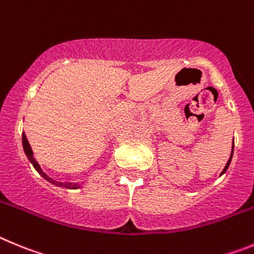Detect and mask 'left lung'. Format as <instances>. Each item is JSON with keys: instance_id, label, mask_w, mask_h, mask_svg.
Listing matches in <instances>:
<instances>
[{"instance_id": "1", "label": "left lung", "mask_w": 254, "mask_h": 254, "mask_svg": "<svg viewBox=\"0 0 254 254\" xmlns=\"http://www.w3.org/2000/svg\"><path fill=\"white\" fill-rule=\"evenodd\" d=\"M233 144H234V143H233ZM233 148H234V147H233ZM232 157H233V149H232V154H230L229 159H228L227 164H225V167H224V170H223V172L220 173V176L223 175V173H225V172H227V170H228V168H229V164H230V162H232Z\"/></svg>"}]
</instances>
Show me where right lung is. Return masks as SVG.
Segmentation results:
<instances>
[{
    "mask_svg": "<svg viewBox=\"0 0 254 254\" xmlns=\"http://www.w3.org/2000/svg\"><path fill=\"white\" fill-rule=\"evenodd\" d=\"M22 147H24V152L25 154H26L27 159L30 161V163L33 164L34 168H35L36 171L39 172V175L42 176L43 178H45L47 181H49L50 184L56 185V186H59V187H63V189H79V185L78 184H67V182H58V181H54L53 178H50L49 176L47 175L45 172H43V170L40 168V166H39V163L36 162V159L34 158V153H33V149H31L30 144H29V140H27L26 135H25V132H22Z\"/></svg>",
    "mask_w": 254,
    "mask_h": 254,
    "instance_id": "obj_1",
    "label": "right lung"
}]
</instances>
